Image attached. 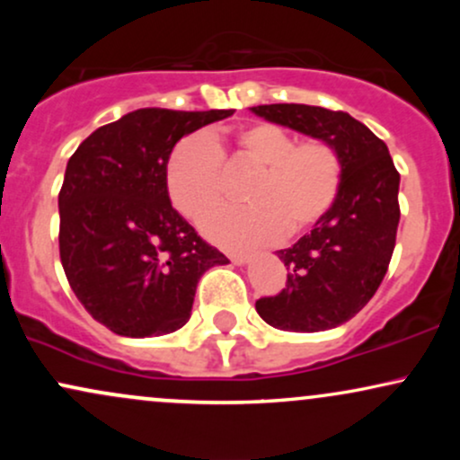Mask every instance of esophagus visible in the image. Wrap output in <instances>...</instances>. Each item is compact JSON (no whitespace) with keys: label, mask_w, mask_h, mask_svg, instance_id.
<instances>
[{"label":"esophagus","mask_w":460,"mask_h":460,"mask_svg":"<svg viewBox=\"0 0 460 460\" xmlns=\"http://www.w3.org/2000/svg\"><path fill=\"white\" fill-rule=\"evenodd\" d=\"M229 260L235 263V266H244V263L251 261V255L248 252H229Z\"/></svg>","instance_id":"34e87169"}]
</instances>
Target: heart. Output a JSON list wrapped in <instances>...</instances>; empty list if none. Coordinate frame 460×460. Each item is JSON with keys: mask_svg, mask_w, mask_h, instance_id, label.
I'll return each instance as SVG.
<instances>
[{"mask_svg": "<svg viewBox=\"0 0 460 460\" xmlns=\"http://www.w3.org/2000/svg\"><path fill=\"white\" fill-rule=\"evenodd\" d=\"M223 140L237 160L257 168L246 208L209 216L203 231L218 244L246 248L296 237L331 212L344 181L340 153L326 140L296 142L270 123L242 125L225 136L190 134L172 146L164 166L168 197L190 220L205 218L223 199Z\"/></svg>", "mask_w": 460, "mask_h": 460, "instance_id": "1", "label": "heart"}]
</instances>
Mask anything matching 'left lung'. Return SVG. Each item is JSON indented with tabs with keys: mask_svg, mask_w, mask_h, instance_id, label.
Returning a JSON list of instances; mask_svg holds the SVG:
<instances>
[{
	"mask_svg": "<svg viewBox=\"0 0 460 460\" xmlns=\"http://www.w3.org/2000/svg\"><path fill=\"white\" fill-rule=\"evenodd\" d=\"M251 112L326 140L344 164L331 212L296 244L277 251L288 266L285 289L255 303L274 329H335L366 307L387 272L400 223V175L387 145L350 114L303 103L257 105Z\"/></svg>",
	"mask_w": 460,
	"mask_h": 460,
	"instance_id": "1",
	"label": "left lung"
}]
</instances>
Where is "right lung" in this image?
<instances>
[{
  "label": "right lung",
  "instance_id": "right-lung-1",
  "mask_svg": "<svg viewBox=\"0 0 460 460\" xmlns=\"http://www.w3.org/2000/svg\"><path fill=\"white\" fill-rule=\"evenodd\" d=\"M231 114L134 110L68 160L58 197L62 268L84 309L116 335L181 329L199 279L229 263L172 209L164 166L183 136Z\"/></svg>",
  "mask_w": 460,
  "mask_h": 460
}]
</instances>
